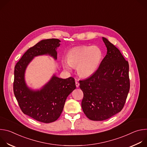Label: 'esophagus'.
<instances>
[{
  "label": "esophagus",
  "mask_w": 147,
  "mask_h": 147,
  "mask_svg": "<svg viewBox=\"0 0 147 147\" xmlns=\"http://www.w3.org/2000/svg\"><path fill=\"white\" fill-rule=\"evenodd\" d=\"M79 86H80V84H79V82L77 81V80H76V87H79Z\"/></svg>",
  "instance_id": "obj_1"
}]
</instances>
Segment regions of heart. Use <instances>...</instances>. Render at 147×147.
Instances as JSON below:
<instances>
[{"mask_svg":"<svg viewBox=\"0 0 147 147\" xmlns=\"http://www.w3.org/2000/svg\"><path fill=\"white\" fill-rule=\"evenodd\" d=\"M102 56V51L98 46L77 47L68 52L67 62L63 61L62 65L67 70H70L71 66L77 67L79 76L88 77L97 70Z\"/></svg>","mask_w":147,"mask_h":147,"instance_id":"1","label":"heart"}]
</instances>
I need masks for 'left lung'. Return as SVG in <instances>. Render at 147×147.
Returning a JSON list of instances; mask_svg holds the SVG:
<instances>
[{
  "label": "left lung",
  "instance_id": "1",
  "mask_svg": "<svg viewBox=\"0 0 147 147\" xmlns=\"http://www.w3.org/2000/svg\"><path fill=\"white\" fill-rule=\"evenodd\" d=\"M107 54L97 70L89 78L80 80L84 97L81 107L90 120H107L120 112L130 90L129 65L120 51L102 37Z\"/></svg>",
  "mask_w": 147,
  "mask_h": 147
}]
</instances>
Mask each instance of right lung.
<instances>
[{"instance_id": "add662e5", "label": "right lung", "mask_w": 147, "mask_h": 147, "mask_svg": "<svg viewBox=\"0 0 147 147\" xmlns=\"http://www.w3.org/2000/svg\"><path fill=\"white\" fill-rule=\"evenodd\" d=\"M58 39L42 40L29 48L14 67L13 91L22 112L34 119L45 123L56 121L63 109L69 95L76 89L73 77L63 79L53 75L40 90H32L26 84L25 71L35 56L48 55L57 59Z\"/></svg>"}]
</instances>
